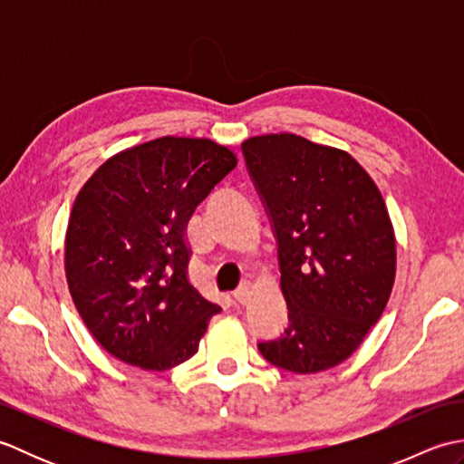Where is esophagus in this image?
Segmentation results:
<instances>
[{"instance_id":"esophagus-1","label":"esophagus","mask_w":464,"mask_h":464,"mask_svg":"<svg viewBox=\"0 0 464 464\" xmlns=\"http://www.w3.org/2000/svg\"><path fill=\"white\" fill-rule=\"evenodd\" d=\"M249 289H251V283L249 281H243L237 289L233 291V299L237 301V303H241V304H245L249 301Z\"/></svg>"}]
</instances>
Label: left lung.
<instances>
[{
	"label": "left lung",
	"instance_id": "8db88e82",
	"mask_svg": "<svg viewBox=\"0 0 464 464\" xmlns=\"http://www.w3.org/2000/svg\"><path fill=\"white\" fill-rule=\"evenodd\" d=\"M241 150L277 239L289 309L287 329L259 353L291 372L331 369L357 351L391 297L387 205L347 151L293 133L251 137Z\"/></svg>",
	"mask_w": 464,
	"mask_h": 464
}]
</instances>
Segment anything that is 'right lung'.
<instances>
[{
  "label": "right lung",
  "mask_w": 464,
  "mask_h": 464,
  "mask_svg": "<svg viewBox=\"0 0 464 464\" xmlns=\"http://www.w3.org/2000/svg\"><path fill=\"white\" fill-rule=\"evenodd\" d=\"M237 157L211 140L160 137L97 169L73 203L65 275L85 327L127 364L191 359L221 311L187 277V221Z\"/></svg>",
  "instance_id": "1"
}]
</instances>
